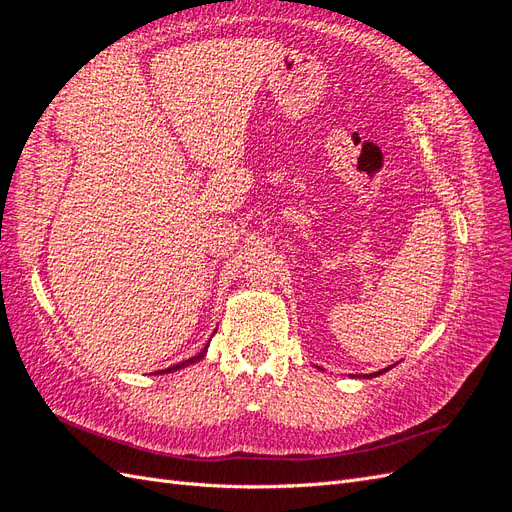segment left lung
Here are the masks:
<instances>
[{
    "label": "left lung",
    "mask_w": 512,
    "mask_h": 512,
    "mask_svg": "<svg viewBox=\"0 0 512 512\" xmlns=\"http://www.w3.org/2000/svg\"><path fill=\"white\" fill-rule=\"evenodd\" d=\"M391 367H386V369H380V371H376V374H369V376H365V378H376V376H380V374H384V371H389Z\"/></svg>",
    "instance_id": "1"
}]
</instances>
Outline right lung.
Here are the masks:
<instances>
[{
	"mask_svg": "<svg viewBox=\"0 0 512 512\" xmlns=\"http://www.w3.org/2000/svg\"><path fill=\"white\" fill-rule=\"evenodd\" d=\"M205 352H207V346H205L203 350H200L196 356H192V359H188V361H181V363H177V365H173V367H168V369H162V371H158V374H168V371H177V369L188 367V365H192V363H196V361L203 359Z\"/></svg>",
	"mask_w": 512,
	"mask_h": 512,
	"instance_id": "1",
	"label": "right lung"
}]
</instances>
